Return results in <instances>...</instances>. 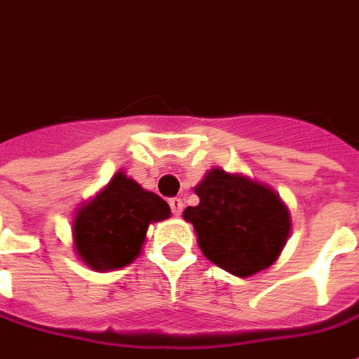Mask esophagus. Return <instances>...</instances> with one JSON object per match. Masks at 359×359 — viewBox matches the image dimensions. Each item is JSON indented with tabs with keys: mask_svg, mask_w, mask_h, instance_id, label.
I'll list each match as a JSON object with an SVG mask.
<instances>
[{
	"mask_svg": "<svg viewBox=\"0 0 359 359\" xmlns=\"http://www.w3.org/2000/svg\"><path fill=\"white\" fill-rule=\"evenodd\" d=\"M169 205H171L172 215L179 217L180 213H182V200H180V198H171V200H169Z\"/></svg>",
	"mask_w": 359,
	"mask_h": 359,
	"instance_id": "obj_1",
	"label": "esophagus"
}]
</instances>
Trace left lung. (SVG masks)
I'll use <instances>...</instances> for the list:
<instances>
[{
	"instance_id": "1",
	"label": "left lung",
	"mask_w": 359,
	"mask_h": 359,
	"mask_svg": "<svg viewBox=\"0 0 359 359\" xmlns=\"http://www.w3.org/2000/svg\"><path fill=\"white\" fill-rule=\"evenodd\" d=\"M200 203L182 217L194 226L198 246L211 264L234 277H252L275 264L288 242L292 219L271 187L213 167L194 187Z\"/></svg>"
}]
</instances>
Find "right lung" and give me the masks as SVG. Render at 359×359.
I'll list each match as a JSON object with an SVG mask.
<instances>
[{
	"label": "right lung",
	"mask_w": 359,
	"mask_h": 359,
	"mask_svg": "<svg viewBox=\"0 0 359 359\" xmlns=\"http://www.w3.org/2000/svg\"><path fill=\"white\" fill-rule=\"evenodd\" d=\"M169 217V203L118 171L74 213V252L90 269H121L142 254L148 226Z\"/></svg>",
	"instance_id": "1"
}]
</instances>
